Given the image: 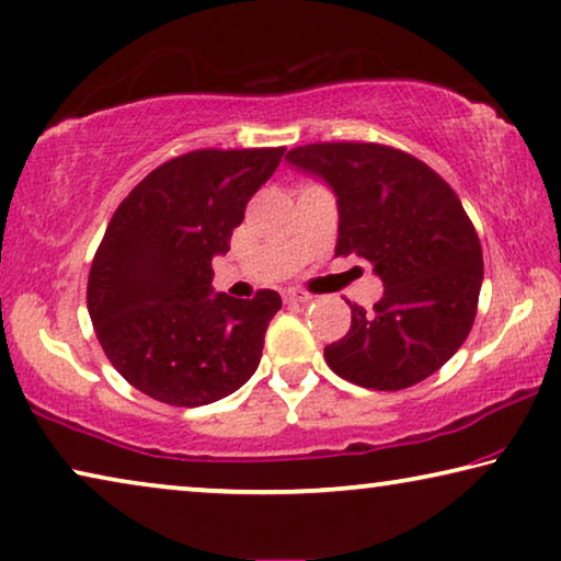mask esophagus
Wrapping results in <instances>:
<instances>
[{
	"instance_id": "obj_1",
	"label": "esophagus",
	"mask_w": 561,
	"mask_h": 561,
	"mask_svg": "<svg viewBox=\"0 0 561 561\" xmlns=\"http://www.w3.org/2000/svg\"><path fill=\"white\" fill-rule=\"evenodd\" d=\"M312 295H307V291H299V289H287L284 291V302L289 305H307Z\"/></svg>"
}]
</instances>
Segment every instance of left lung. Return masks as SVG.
<instances>
[{"mask_svg": "<svg viewBox=\"0 0 561 561\" xmlns=\"http://www.w3.org/2000/svg\"><path fill=\"white\" fill-rule=\"evenodd\" d=\"M287 161L337 196L334 256L365 259L386 287L370 312L353 305L347 334L324 347V360L373 390L425 380L463 345L483 282L479 233L456 191L415 156L380 144H309Z\"/></svg>", "mask_w": 561, "mask_h": 561, "instance_id": "left-lung-1", "label": "left lung"}]
</instances>
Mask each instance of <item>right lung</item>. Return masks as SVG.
<instances>
[{
  "mask_svg": "<svg viewBox=\"0 0 561 561\" xmlns=\"http://www.w3.org/2000/svg\"><path fill=\"white\" fill-rule=\"evenodd\" d=\"M284 148L194 150L150 171L115 208L88 277V312L107 360L133 388L181 408L239 390L282 309L214 295L211 259L229 252L249 198Z\"/></svg>",
  "mask_w": 561,
  "mask_h": 561,
  "instance_id": "obj_1",
  "label": "right lung"
}]
</instances>
